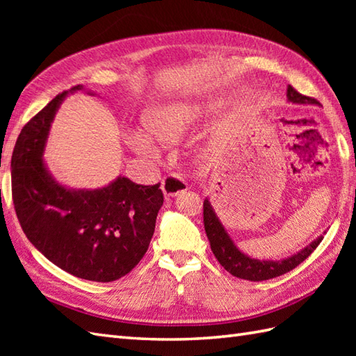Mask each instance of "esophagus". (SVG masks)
Listing matches in <instances>:
<instances>
[{
	"instance_id": "esophagus-1",
	"label": "esophagus",
	"mask_w": 356,
	"mask_h": 356,
	"mask_svg": "<svg viewBox=\"0 0 356 356\" xmlns=\"http://www.w3.org/2000/svg\"><path fill=\"white\" fill-rule=\"evenodd\" d=\"M188 190V184L184 177L177 176V174H170V176L163 177L162 180V191L166 197H176L180 193H185Z\"/></svg>"
}]
</instances>
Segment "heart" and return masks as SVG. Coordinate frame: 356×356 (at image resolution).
I'll list each match as a JSON object with an SVG mask.
<instances>
[{"mask_svg":"<svg viewBox=\"0 0 356 356\" xmlns=\"http://www.w3.org/2000/svg\"><path fill=\"white\" fill-rule=\"evenodd\" d=\"M203 107L194 102H171L157 107L148 118V131L134 130L128 140L142 156L154 157L159 148L154 137L162 142H176L191 130L202 118Z\"/></svg>","mask_w":356,"mask_h":356,"instance_id":"b5f03b06","label":"heart"}]
</instances>
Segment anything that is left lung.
Returning <instances> with one entry per match:
<instances>
[{
	"instance_id": "8db88e82",
	"label": "left lung",
	"mask_w": 356,
	"mask_h": 356,
	"mask_svg": "<svg viewBox=\"0 0 356 356\" xmlns=\"http://www.w3.org/2000/svg\"><path fill=\"white\" fill-rule=\"evenodd\" d=\"M287 101L293 104H320L314 97H309L298 93L292 86L287 87ZM203 225H205V232L209 240L211 251L216 255V259L222 266L237 278L251 280V282H263V280L275 278L286 274L292 269L303 263L309 255H311L316 246L321 243L323 237L314 240L311 245L306 246L303 251L297 252L295 255L289 257L284 260H257L251 257L245 255L238 248L234 245V241L225 231L223 225L218 220L213 207H211L209 200L207 199L203 202Z\"/></svg>"
}]
</instances>
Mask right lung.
<instances>
[{
	"mask_svg": "<svg viewBox=\"0 0 356 356\" xmlns=\"http://www.w3.org/2000/svg\"><path fill=\"white\" fill-rule=\"evenodd\" d=\"M59 93L22 127L12 154V199L22 231L38 251L69 274L108 283L127 275L145 255L163 205L156 185L127 177L101 190H69L42 162Z\"/></svg>",
	"mask_w": 356,
	"mask_h": 356,
	"instance_id": "1",
	"label": "right lung"
}]
</instances>
